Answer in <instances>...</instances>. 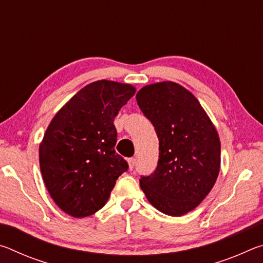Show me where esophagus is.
I'll list each match as a JSON object with an SVG mask.
<instances>
[{
	"label": "esophagus",
	"mask_w": 263,
	"mask_h": 263,
	"mask_svg": "<svg viewBox=\"0 0 263 263\" xmlns=\"http://www.w3.org/2000/svg\"><path fill=\"white\" fill-rule=\"evenodd\" d=\"M127 162H128V167H130V169H132L133 167H135V164H136V159L135 158H128L127 159Z\"/></svg>",
	"instance_id": "1"
}]
</instances>
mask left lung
I'll use <instances>...</instances> for the list:
<instances>
[{
  "instance_id": "obj_1",
  "label": "left lung",
  "mask_w": 263,
  "mask_h": 263,
  "mask_svg": "<svg viewBox=\"0 0 263 263\" xmlns=\"http://www.w3.org/2000/svg\"><path fill=\"white\" fill-rule=\"evenodd\" d=\"M159 138L157 169L140 188L164 215L188 213L210 193L220 169L218 132L198 100L179 83L163 81L136 95Z\"/></svg>"
}]
</instances>
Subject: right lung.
Masks as SVG:
<instances>
[{
  "label": "right lung",
  "instance_id": "right-lung-1",
  "mask_svg": "<svg viewBox=\"0 0 263 263\" xmlns=\"http://www.w3.org/2000/svg\"><path fill=\"white\" fill-rule=\"evenodd\" d=\"M131 84L100 80L58 111L39 146L44 183L62 211L75 218L105 205L128 164L116 153L114 119L135 95Z\"/></svg>",
  "mask_w": 263,
  "mask_h": 263
}]
</instances>
